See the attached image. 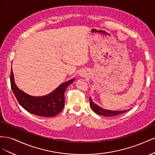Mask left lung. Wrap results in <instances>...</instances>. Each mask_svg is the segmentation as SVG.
<instances>
[{
	"instance_id": "left-lung-1",
	"label": "left lung",
	"mask_w": 155,
	"mask_h": 155,
	"mask_svg": "<svg viewBox=\"0 0 155 155\" xmlns=\"http://www.w3.org/2000/svg\"><path fill=\"white\" fill-rule=\"evenodd\" d=\"M90 105L91 109H92V110L94 112H95L96 114L101 115V116H109V117H111V116H114L116 115H119L122 113H124V112L128 111L129 110H107V109H103L101 107L98 106L97 105H96V104H94L92 101V100L91 97H90Z\"/></svg>"
}]
</instances>
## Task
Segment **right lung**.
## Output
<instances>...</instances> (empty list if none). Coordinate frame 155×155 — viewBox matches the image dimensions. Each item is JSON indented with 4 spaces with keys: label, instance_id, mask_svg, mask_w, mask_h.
<instances>
[{
    "label": "right lung",
    "instance_id": "1",
    "mask_svg": "<svg viewBox=\"0 0 155 155\" xmlns=\"http://www.w3.org/2000/svg\"><path fill=\"white\" fill-rule=\"evenodd\" d=\"M75 78L64 82L54 91L43 96H33L18 88L14 81V76L11 70L10 83L14 95L21 107L31 114L34 115L51 117L61 112L64 106V92Z\"/></svg>",
    "mask_w": 155,
    "mask_h": 155
}]
</instances>
